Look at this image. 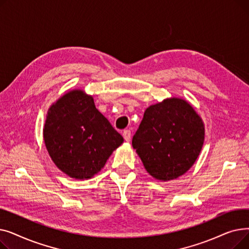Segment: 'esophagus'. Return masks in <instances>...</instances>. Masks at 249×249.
<instances>
[{"mask_svg": "<svg viewBox=\"0 0 249 249\" xmlns=\"http://www.w3.org/2000/svg\"><path fill=\"white\" fill-rule=\"evenodd\" d=\"M123 137H124L125 141L129 142L130 139H131V131H130V130H124V131H123Z\"/></svg>", "mask_w": 249, "mask_h": 249, "instance_id": "34e87169", "label": "esophagus"}]
</instances>
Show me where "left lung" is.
Returning <instances> with one entry per match:
<instances>
[{"instance_id":"left-lung-1","label":"left lung","mask_w":249,"mask_h":249,"mask_svg":"<svg viewBox=\"0 0 249 249\" xmlns=\"http://www.w3.org/2000/svg\"><path fill=\"white\" fill-rule=\"evenodd\" d=\"M204 135L203 122L191 105L173 98L145 110L132 145L150 176L165 181L189 171Z\"/></svg>"}]
</instances>
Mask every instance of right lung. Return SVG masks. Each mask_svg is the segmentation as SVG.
Returning a JSON list of instances; mask_svg holds the SVG:
<instances>
[{
	"label": "right lung",
	"mask_w": 249,
	"mask_h": 249,
	"mask_svg": "<svg viewBox=\"0 0 249 249\" xmlns=\"http://www.w3.org/2000/svg\"><path fill=\"white\" fill-rule=\"evenodd\" d=\"M50 158L64 174L89 178L104 167L124 139L83 90H71L52 105L43 129Z\"/></svg>",
	"instance_id": "1"
}]
</instances>
